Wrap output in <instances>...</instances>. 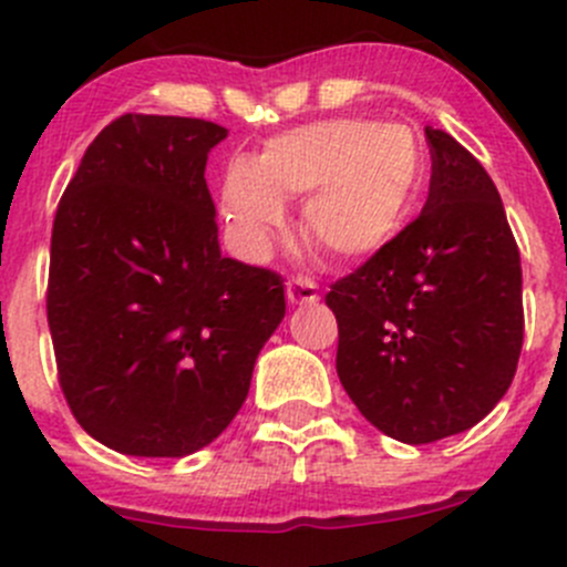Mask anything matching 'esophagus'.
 <instances>
[{
	"label": "esophagus",
	"mask_w": 567,
	"mask_h": 567,
	"mask_svg": "<svg viewBox=\"0 0 567 567\" xmlns=\"http://www.w3.org/2000/svg\"><path fill=\"white\" fill-rule=\"evenodd\" d=\"M285 290H288L290 305H316L320 299L318 285L307 277H293L285 282Z\"/></svg>",
	"instance_id": "obj_1"
}]
</instances>
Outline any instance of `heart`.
Listing matches in <instances>:
<instances>
[{"instance_id":"heart-1","label":"heart","mask_w":567,"mask_h":567,"mask_svg":"<svg viewBox=\"0 0 567 567\" xmlns=\"http://www.w3.org/2000/svg\"><path fill=\"white\" fill-rule=\"evenodd\" d=\"M425 183V151L405 123L329 117L282 131L257 162L233 158L219 210L249 255H262L301 205V236L337 262H364L398 241Z\"/></svg>"}]
</instances>
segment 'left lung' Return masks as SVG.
I'll return each mask as SVG.
<instances>
[{
  "instance_id": "left-lung-1",
  "label": "left lung",
  "mask_w": 567,
  "mask_h": 567,
  "mask_svg": "<svg viewBox=\"0 0 567 567\" xmlns=\"http://www.w3.org/2000/svg\"><path fill=\"white\" fill-rule=\"evenodd\" d=\"M427 203L398 241L337 279V375L364 420L405 444L477 425L516 375L522 257L483 164L425 128Z\"/></svg>"
}]
</instances>
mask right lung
Wrapping results in <instances>:
<instances>
[{"label": "right lung", "mask_w": 567, "mask_h": 567, "mask_svg": "<svg viewBox=\"0 0 567 567\" xmlns=\"http://www.w3.org/2000/svg\"><path fill=\"white\" fill-rule=\"evenodd\" d=\"M227 128L123 114L56 205L49 316L79 425L125 455L183 458L214 442L285 318L279 274L219 249L205 162Z\"/></svg>", "instance_id": "obj_1"}]
</instances>
